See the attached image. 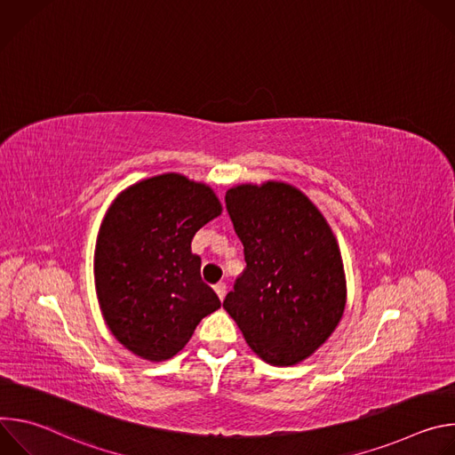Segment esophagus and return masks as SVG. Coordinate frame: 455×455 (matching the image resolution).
<instances>
[{
    "mask_svg": "<svg viewBox=\"0 0 455 455\" xmlns=\"http://www.w3.org/2000/svg\"><path fill=\"white\" fill-rule=\"evenodd\" d=\"M214 291L218 293V297L223 300L225 299V293H227V284L225 283H218L214 284Z\"/></svg>",
    "mask_w": 455,
    "mask_h": 455,
    "instance_id": "34e87169",
    "label": "esophagus"
}]
</instances>
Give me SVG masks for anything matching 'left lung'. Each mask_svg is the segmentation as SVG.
Masks as SVG:
<instances>
[{"instance_id": "obj_1", "label": "left lung", "mask_w": 455, "mask_h": 455, "mask_svg": "<svg viewBox=\"0 0 455 455\" xmlns=\"http://www.w3.org/2000/svg\"><path fill=\"white\" fill-rule=\"evenodd\" d=\"M246 270L223 307L250 349L270 365H295L337 330L347 284L339 241L297 187L268 180L227 190Z\"/></svg>"}]
</instances>
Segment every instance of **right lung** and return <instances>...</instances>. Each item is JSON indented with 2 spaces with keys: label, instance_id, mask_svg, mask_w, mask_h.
I'll return each instance as SVG.
<instances>
[{
  "label": "right lung",
  "instance_id": "obj_1",
  "mask_svg": "<svg viewBox=\"0 0 455 455\" xmlns=\"http://www.w3.org/2000/svg\"><path fill=\"white\" fill-rule=\"evenodd\" d=\"M221 211L212 187L178 172L129 185L109 205L95 244V290L106 326L133 355L172 358L220 309L190 243Z\"/></svg>",
  "mask_w": 455,
  "mask_h": 455
}]
</instances>
